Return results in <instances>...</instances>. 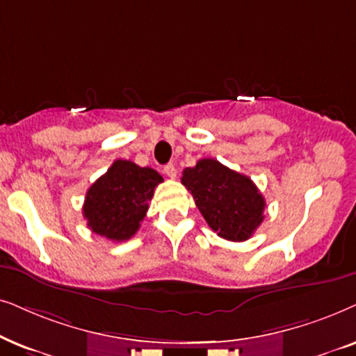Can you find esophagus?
<instances>
[{
    "label": "esophagus",
    "instance_id": "obj_1",
    "mask_svg": "<svg viewBox=\"0 0 356 356\" xmlns=\"http://www.w3.org/2000/svg\"><path fill=\"white\" fill-rule=\"evenodd\" d=\"M164 174L168 175L170 179H175V175H177V170H175L174 164H165L164 165Z\"/></svg>",
    "mask_w": 356,
    "mask_h": 356
}]
</instances>
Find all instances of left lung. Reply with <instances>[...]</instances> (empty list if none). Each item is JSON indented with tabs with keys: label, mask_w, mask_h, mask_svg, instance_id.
<instances>
[{
	"label": "left lung",
	"mask_w": 356,
	"mask_h": 356,
	"mask_svg": "<svg viewBox=\"0 0 356 356\" xmlns=\"http://www.w3.org/2000/svg\"><path fill=\"white\" fill-rule=\"evenodd\" d=\"M182 184L208 226L222 239H249L264 221L265 198L255 184L216 159H200L184 169Z\"/></svg>",
	"instance_id": "obj_1"
}]
</instances>
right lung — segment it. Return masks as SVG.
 Masks as SVG:
<instances>
[{
    "instance_id": "add662e5",
    "label": "right lung",
    "mask_w": 356,
    "mask_h": 356,
    "mask_svg": "<svg viewBox=\"0 0 356 356\" xmlns=\"http://www.w3.org/2000/svg\"><path fill=\"white\" fill-rule=\"evenodd\" d=\"M163 182L158 170L117 159L89 187L83 216L92 233L111 241H127L140 229L154 188Z\"/></svg>"
}]
</instances>
